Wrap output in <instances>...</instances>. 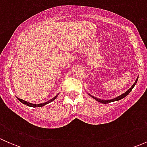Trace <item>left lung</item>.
Masks as SVG:
<instances>
[{
	"label": "left lung",
	"mask_w": 147,
	"mask_h": 147,
	"mask_svg": "<svg viewBox=\"0 0 147 147\" xmlns=\"http://www.w3.org/2000/svg\"><path fill=\"white\" fill-rule=\"evenodd\" d=\"M137 80H138V78H137V80H136L135 82H134V84H133V85L131 86V88H129V90H127V92H124V94H121V95L119 96V97H116V98L113 99V100H100V99H98V98H97V97H93V96L90 95H90L91 96V97H92V98H94V100H97V102H101V103H102V104H108V103H110V102H115V101H118V100H121V99H123V98H124V97H125L126 96H127V95H128L129 94V92H131V90H132V89L134 88V86H135L136 83H137Z\"/></svg>",
	"instance_id": "8db88e82"
}]
</instances>
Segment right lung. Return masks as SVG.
<instances>
[{"instance_id":"1","label":"right lung","mask_w":147,"mask_h":147,"mask_svg":"<svg viewBox=\"0 0 147 147\" xmlns=\"http://www.w3.org/2000/svg\"><path fill=\"white\" fill-rule=\"evenodd\" d=\"M57 95L55 96V97H53V98L51 99V100H49L48 102H45V103L38 104V105H34V104H31V103H30V102H26V101H24V100H21V99H20V98H18V97H17V98H18V100H19V101L21 102L22 103H23V104H24V105H27V106L32 107H41L44 106V105H47V104L50 103V102H53V100H55L56 98H57Z\"/></svg>"}]
</instances>
